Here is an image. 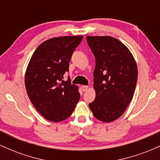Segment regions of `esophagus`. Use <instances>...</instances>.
Instances as JSON below:
<instances>
[{
    "mask_svg": "<svg viewBox=\"0 0 160 160\" xmlns=\"http://www.w3.org/2000/svg\"><path fill=\"white\" fill-rule=\"evenodd\" d=\"M81 89H82V91L85 92V91L87 90L88 89H89V86H82Z\"/></svg>",
    "mask_w": 160,
    "mask_h": 160,
    "instance_id": "34e87169",
    "label": "esophagus"
}]
</instances>
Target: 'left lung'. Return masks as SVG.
I'll list each match as a JSON object with an SVG mask.
<instances>
[{
  "instance_id": "obj_1",
  "label": "left lung",
  "mask_w": 160,
  "mask_h": 160,
  "mask_svg": "<svg viewBox=\"0 0 160 160\" xmlns=\"http://www.w3.org/2000/svg\"><path fill=\"white\" fill-rule=\"evenodd\" d=\"M95 57L94 102L89 104L97 120L113 122L131 102L138 79L135 58L122 42L111 36H86Z\"/></svg>"
}]
</instances>
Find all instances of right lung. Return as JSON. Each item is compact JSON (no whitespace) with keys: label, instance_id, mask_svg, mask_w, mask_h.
Wrapping results in <instances>:
<instances>
[{"label":"right lung","instance_id":"obj_1","mask_svg":"<svg viewBox=\"0 0 160 160\" xmlns=\"http://www.w3.org/2000/svg\"><path fill=\"white\" fill-rule=\"evenodd\" d=\"M82 35L53 38L43 42L27 66L25 84L37 111L46 120L58 122L68 118L80 100L79 87L63 75Z\"/></svg>","mask_w":160,"mask_h":160}]
</instances>
